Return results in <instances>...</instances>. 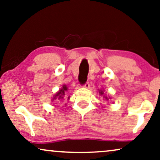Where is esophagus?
<instances>
[{
	"instance_id": "1",
	"label": "esophagus",
	"mask_w": 160,
	"mask_h": 160,
	"mask_svg": "<svg viewBox=\"0 0 160 160\" xmlns=\"http://www.w3.org/2000/svg\"><path fill=\"white\" fill-rule=\"evenodd\" d=\"M90 82H87L84 84V87L85 88H90Z\"/></svg>"
}]
</instances>
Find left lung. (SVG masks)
<instances>
[{"mask_svg":"<svg viewBox=\"0 0 160 160\" xmlns=\"http://www.w3.org/2000/svg\"><path fill=\"white\" fill-rule=\"evenodd\" d=\"M99 93H100V95H103V92L102 90H100V91H99ZM105 98L107 99V100H108L107 97H105Z\"/></svg>","mask_w":160,"mask_h":160,"instance_id":"1","label":"left lung"}]
</instances>
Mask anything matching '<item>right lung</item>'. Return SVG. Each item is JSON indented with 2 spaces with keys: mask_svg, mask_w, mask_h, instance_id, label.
Wrapping results in <instances>:
<instances>
[{
  "mask_svg": "<svg viewBox=\"0 0 160 160\" xmlns=\"http://www.w3.org/2000/svg\"><path fill=\"white\" fill-rule=\"evenodd\" d=\"M67 90H68L67 86H66V85H63V86H62V88L61 89V90H60L59 92H58L57 94L54 95V97H53V99L59 98V100H60V99H62V98H64V95H65V92ZM68 98L69 99L70 97H68Z\"/></svg>",
  "mask_w": 160,
  "mask_h": 160,
  "instance_id": "1",
  "label": "right lung"
}]
</instances>
